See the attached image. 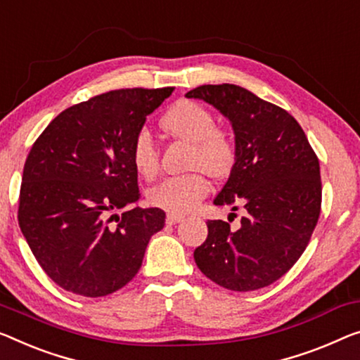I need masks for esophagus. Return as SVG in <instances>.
<instances>
[{
	"label": "esophagus",
	"mask_w": 360,
	"mask_h": 360,
	"mask_svg": "<svg viewBox=\"0 0 360 360\" xmlns=\"http://www.w3.org/2000/svg\"><path fill=\"white\" fill-rule=\"evenodd\" d=\"M182 219H184L182 214H176V213L166 214V223H168V224H178V223L182 221Z\"/></svg>",
	"instance_id": "obj_1"
}]
</instances>
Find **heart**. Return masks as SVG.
Here are the masks:
<instances>
[{"label":"heart","mask_w":360,"mask_h":360,"mask_svg":"<svg viewBox=\"0 0 360 360\" xmlns=\"http://www.w3.org/2000/svg\"><path fill=\"white\" fill-rule=\"evenodd\" d=\"M168 136L192 143L191 168L205 169L213 178H224L236 162V146L231 136L217 127L214 116L205 106L181 100L166 111L160 121ZM131 162L139 176L152 179L160 169L157 147L147 131L134 137ZM210 192V182L202 171L166 178L148 191L152 205L171 213H186Z\"/></svg>","instance_id":"obj_1"}]
</instances>
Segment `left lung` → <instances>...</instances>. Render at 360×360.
Wrapping results in <instances>:
<instances>
[{"label": "left lung", "mask_w": 360, "mask_h": 360, "mask_svg": "<svg viewBox=\"0 0 360 360\" xmlns=\"http://www.w3.org/2000/svg\"><path fill=\"white\" fill-rule=\"evenodd\" d=\"M186 96L212 105L231 124L236 162L213 203L248 212L236 231L221 219L208 221L195 264L231 291L265 288L296 264L319 221L317 155L288 111L239 85H200Z\"/></svg>", "instance_id": "8db88e82"}]
</instances>
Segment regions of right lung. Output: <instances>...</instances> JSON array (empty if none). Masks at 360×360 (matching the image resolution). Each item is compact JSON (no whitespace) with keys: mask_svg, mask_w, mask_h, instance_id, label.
Masks as SVG:
<instances>
[{"mask_svg":"<svg viewBox=\"0 0 360 360\" xmlns=\"http://www.w3.org/2000/svg\"><path fill=\"white\" fill-rule=\"evenodd\" d=\"M122 89L60 112L25 160L19 226L43 271L85 297L117 291L137 275L150 238L165 226L162 208L141 198L131 162L134 137L173 94ZM116 217L118 224L110 227Z\"/></svg>","mask_w":360,"mask_h":360,"instance_id":"add662e5","label":"right lung"}]
</instances>
